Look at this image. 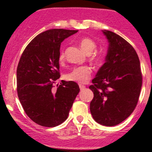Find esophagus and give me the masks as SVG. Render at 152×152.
I'll return each mask as SVG.
<instances>
[{"label": "esophagus", "mask_w": 152, "mask_h": 152, "mask_svg": "<svg viewBox=\"0 0 152 152\" xmlns=\"http://www.w3.org/2000/svg\"><path fill=\"white\" fill-rule=\"evenodd\" d=\"M79 86H80V91H82V90H83L84 88H86V86H83V85H79Z\"/></svg>", "instance_id": "esophagus-1"}]
</instances>
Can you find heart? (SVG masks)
Wrapping results in <instances>:
<instances>
[{"label": "heart", "instance_id": "obj_1", "mask_svg": "<svg viewBox=\"0 0 152 152\" xmlns=\"http://www.w3.org/2000/svg\"><path fill=\"white\" fill-rule=\"evenodd\" d=\"M79 46L86 55H89V61L95 65H100L103 64L104 56L99 52H94L97 48V43L94 40L89 37H84L80 39ZM65 60V53L61 51L59 55L60 63H63ZM91 75V70L89 67L80 66L73 69L66 75L68 80L78 83H85L89 80Z\"/></svg>", "mask_w": 152, "mask_h": 152}]
</instances>
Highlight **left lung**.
<instances>
[{
  "label": "left lung",
  "mask_w": 152,
  "mask_h": 152,
  "mask_svg": "<svg viewBox=\"0 0 152 152\" xmlns=\"http://www.w3.org/2000/svg\"><path fill=\"white\" fill-rule=\"evenodd\" d=\"M109 41L106 62L92 80L90 112L106 126L121 124L134 110L142 86L139 58L132 45L118 34L103 31Z\"/></svg>",
  "instance_id": "8db88e82"
}]
</instances>
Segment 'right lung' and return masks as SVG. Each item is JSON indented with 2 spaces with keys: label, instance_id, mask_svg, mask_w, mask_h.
<instances>
[{
  "label": "right lung",
  "instance_id": "1",
  "mask_svg": "<svg viewBox=\"0 0 152 152\" xmlns=\"http://www.w3.org/2000/svg\"><path fill=\"white\" fill-rule=\"evenodd\" d=\"M77 30L53 28L36 36L26 47L17 68V91L27 116L38 125L55 127L68 118L79 86L59 79V55L64 39Z\"/></svg>",
  "mask_w": 152,
  "mask_h": 152
}]
</instances>
